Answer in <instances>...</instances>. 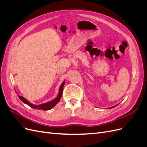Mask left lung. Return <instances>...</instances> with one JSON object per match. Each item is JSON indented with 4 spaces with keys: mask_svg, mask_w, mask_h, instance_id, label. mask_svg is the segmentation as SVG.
I'll return each instance as SVG.
<instances>
[{
    "mask_svg": "<svg viewBox=\"0 0 147 147\" xmlns=\"http://www.w3.org/2000/svg\"><path fill=\"white\" fill-rule=\"evenodd\" d=\"M118 104H117V105H115V106H113V107H110V108H109V109H112V108H113V107H116L117 105H118Z\"/></svg>",
    "mask_w": 147,
    "mask_h": 147,
    "instance_id": "1",
    "label": "left lung"
}]
</instances>
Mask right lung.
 <instances>
[{"mask_svg":"<svg viewBox=\"0 0 147 147\" xmlns=\"http://www.w3.org/2000/svg\"><path fill=\"white\" fill-rule=\"evenodd\" d=\"M64 83H65V80L63 82V83L61 84V86L59 87V93H58V94H57V96L56 97V98L54 99L53 100H51V101H49V102H47V103H44V104H40V105H34V104H32V103H30V102H29L27 99H25L24 97L19 96V95H18V97L22 102H24V104H27L28 105L30 106V107H32L33 109H38V110H50L52 108L54 107L59 102V100L61 98V97H62V94H63V87H64Z\"/></svg>","mask_w":147,"mask_h":147,"instance_id":"add662e5","label":"right lung"}]
</instances>
